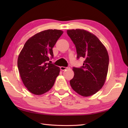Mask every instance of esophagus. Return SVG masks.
<instances>
[{"instance_id": "esophagus-1", "label": "esophagus", "mask_w": 128, "mask_h": 128, "mask_svg": "<svg viewBox=\"0 0 128 128\" xmlns=\"http://www.w3.org/2000/svg\"><path fill=\"white\" fill-rule=\"evenodd\" d=\"M60 68L61 70H63V71H64V70H66L68 69H70V67L69 66H66H66H60Z\"/></svg>"}]
</instances>
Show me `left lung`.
<instances>
[{
    "label": "left lung",
    "mask_w": 128,
    "mask_h": 128,
    "mask_svg": "<svg viewBox=\"0 0 128 128\" xmlns=\"http://www.w3.org/2000/svg\"><path fill=\"white\" fill-rule=\"evenodd\" d=\"M67 34L75 46L77 59H85L83 66L72 68L74 76L70 85L78 94L90 96L104 84L109 65L107 50L95 35L84 30H68Z\"/></svg>",
    "instance_id": "left-lung-1"
}]
</instances>
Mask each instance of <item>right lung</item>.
<instances>
[{
	"label": "right lung",
	"instance_id": "1",
	"mask_svg": "<svg viewBox=\"0 0 128 128\" xmlns=\"http://www.w3.org/2000/svg\"><path fill=\"white\" fill-rule=\"evenodd\" d=\"M63 32L47 30L27 40L18 59V66L22 82L32 94L46 93L54 85L60 68L51 63L52 49Z\"/></svg>",
	"mask_w": 128,
	"mask_h": 128
}]
</instances>
